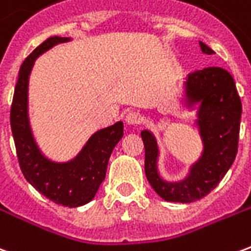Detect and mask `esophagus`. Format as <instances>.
I'll list each match as a JSON object with an SVG mask.
<instances>
[{"label":"esophagus","instance_id":"esophagus-1","mask_svg":"<svg viewBox=\"0 0 251 251\" xmlns=\"http://www.w3.org/2000/svg\"><path fill=\"white\" fill-rule=\"evenodd\" d=\"M126 124L127 125H140L141 124V115H140V113H137V111H129L127 114H126Z\"/></svg>","mask_w":251,"mask_h":251}]
</instances>
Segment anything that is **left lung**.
Here are the masks:
<instances>
[{
	"instance_id": "obj_1",
	"label": "left lung",
	"mask_w": 251,
	"mask_h": 251,
	"mask_svg": "<svg viewBox=\"0 0 251 251\" xmlns=\"http://www.w3.org/2000/svg\"><path fill=\"white\" fill-rule=\"evenodd\" d=\"M201 51H214L200 41ZM188 104L200 102L198 127L204 145L199 161L181 181L168 183L157 172L158 148L151 131H141L145 148V175L153 189L167 201L191 203L210 194L231 167L238 152L242 103L231 74L221 67L191 72L185 82Z\"/></svg>"
}]
</instances>
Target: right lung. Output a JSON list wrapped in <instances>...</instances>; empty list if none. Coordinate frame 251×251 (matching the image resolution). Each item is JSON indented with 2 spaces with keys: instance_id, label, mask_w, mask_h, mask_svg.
<instances>
[{
  "instance_id": "1",
  "label": "right lung",
  "mask_w": 251,
  "mask_h": 251,
  "mask_svg": "<svg viewBox=\"0 0 251 251\" xmlns=\"http://www.w3.org/2000/svg\"><path fill=\"white\" fill-rule=\"evenodd\" d=\"M66 41H70V37L53 36L47 39L21 64L10 107V127L20 168L25 179L53 203L79 207L93 200L104 180L110 154L124 136V124L120 121L97 131L82 152L68 163H53L40 152L28 120L29 74L36 57Z\"/></svg>"
}]
</instances>
